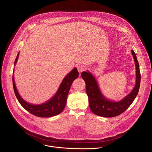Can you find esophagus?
Instances as JSON below:
<instances>
[{"mask_svg":"<svg viewBox=\"0 0 152 152\" xmlns=\"http://www.w3.org/2000/svg\"><path fill=\"white\" fill-rule=\"evenodd\" d=\"M77 69L78 72L80 73H82V72H83V71L85 70V69H86V66H85L84 64H79L77 65Z\"/></svg>","mask_w":152,"mask_h":152,"instance_id":"34e87169","label":"esophagus"}]
</instances>
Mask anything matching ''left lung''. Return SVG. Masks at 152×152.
Wrapping results in <instances>:
<instances>
[{"instance_id": "left-lung-1", "label": "left lung", "mask_w": 152, "mask_h": 152, "mask_svg": "<svg viewBox=\"0 0 152 152\" xmlns=\"http://www.w3.org/2000/svg\"><path fill=\"white\" fill-rule=\"evenodd\" d=\"M131 52L136 66L135 86L131 93L119 102L109 100L103 96L95 77L90 72H83L81 73V76L86 83V91L88 96L90 107L94 114L103 117L119 115L131 106L137 97L140 89L141 74L136 55L133 50Z\"/></svg>"}]
</instances>
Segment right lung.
Wrapping results in <instances>:
<instances>
[{"label": "right lung", "mask_w": 152, "mask_h": 152, "mask_svg": "<svg viewBox=\"0 0 152 152\" xmlns=\"http://www.w3.org/2000/svg\"><path fill=\"white\" fill-rule=\"evenodd\" d=\"M18 55L19 53L17 54L14 65L17 62ZM78 76L79 72L77 69L75 68L64 77L56 93L51 99L42 104L36 105L28 103L20 97L15 86L14 75L12 76V84L14 93L18 101L26 110L37 117H50L60 114L64 110L66 104L67 98L70 86L73 80L77 78Z\"/></svg>", "instance_id": "1"}]
</instances>
